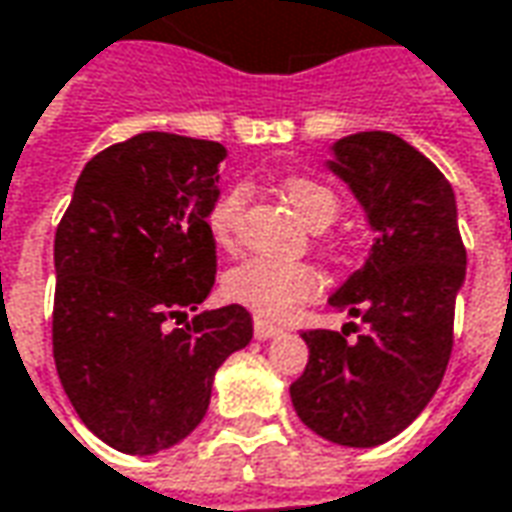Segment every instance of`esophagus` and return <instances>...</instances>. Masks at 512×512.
<instances>
[{"instance_id": "34e87169", "label": "esophagus", "mask_w": 512, "mask_h": 512, "mask_svg": "<svg viewBox=\"0 0 512 512\" xmlns=\"http://www.w3.org/2000/svg\"><path fill=\"white\" fill-rule=\"evenodd\" d=\"M280 328L277 325H271V322H263V319H255V336L257 339H271V336H277Z\"/></svg>"}]
</instances>
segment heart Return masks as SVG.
Wrapping results in <instances>:
<instances>
[{"label":"heart","mask_w":512,"mask_h":512,"mask_svg":"<svg viewBox=\"0 0 512 512\" xmlns=\"http://www.w3.org/2000/svg\"><path fill=\"white\" fill-rule=\"evenodd\" d=\"M283 196L288 204L300 212V218L314 229H328L339 212L342 198L330 190L328 184L311 176H291L283 184ZM249 198L246 184H232L215 198L207 210V229L218 246H232L238 221ZM319 271L308 263H288L271 257H249L227 271L224 294L243 308L255 311L263 319H285L297 305L311 300L319 291Z\"/></svg>","instance_id":"heart-1"}]
</instances>
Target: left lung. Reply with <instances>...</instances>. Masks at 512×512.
<instances>
[{
  "mask_svg": "<svg viewBox=\"0 0 512 512\" xmlns=\"http://www.w3.org/2000/svg\"><path fill=\"white\" fill-rule=\"evenodd\" d=\"M333 154L330 170L364 204L375 243L364 269L330 297L356 322L302 333L311 356L291 401L319 437L370 448L401 434L446 375L465 243L451 184L409 142L361 131ZM350 329L356 340L346 339Z\"/></svg>",
  "mask_w": 512,
  "mask_h": 512,
  "instance_id": "1",
  "label": "left lung"
}]
</instances>
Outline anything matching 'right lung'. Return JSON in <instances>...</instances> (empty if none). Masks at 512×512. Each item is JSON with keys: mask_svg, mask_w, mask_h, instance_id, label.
<instances>
[{"mask_svg": "<svg viewBox=\"0 0 512 512\" xmlns=\"http://www.w3.org/2000/svg\"><path fill=\"white\" fill-rule=\"evenodd\" d=\"M227 148L145 131L92 156L55 229L52 358L66 398L123 454L176 446L215 370L252 339L243 305L193 316L215 285L207 210Z\"/></svg>", "mask_w": 512, "mask_h": 512, "instance_id": "right-lung-1", "label": "right lung"}]
</instances>
